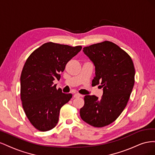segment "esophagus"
<instances>
[{
	"instance_id": "obj_1",
	"label": "esophagus",
	"mask_w": 155,
	"mask_h": 155,
	"mask_svg": "<svg viewBox=\"0 0 155 155\" xmlns=\"http://www.w3.org/2000/svg\"><path fill=\"white\" fill-rule=\"evenodd\" d=\"M80 96H82L81 94H75L74 95V97H79Z\"/></svg>"
}]
</instances>
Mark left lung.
Instances as JSON below:
<instances>
[{
	"mask_svg": "<svg viewBox=\"0 0 155 155\" xmlns=\"http://www.w3.org/2000/svg\"><path fill=\"white\" fill-rule=\"evenodd\" d=\"M83 51L95 65L92 85L101 83L104 94L100 99L84 97L80 116L88 124L103 127L114 122L127 104L134 84V64L125 51L110 41L86 46Z\"/></svg>",
	"mask_w": 155,
	"mask_h": 155,
	"instance_id": "obj_1",
	"label": "left lung"
}]
</instances>
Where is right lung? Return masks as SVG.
Here are the masks:
<instances>
[{
	"mask_svg": "<svg viewBox=\"0 0 155 155\" xmlns=\"http://www.w3.org/2000/svg\"><path fill=\"white\" fill-rule=\"evenodd\" d=\"M82 48L48 42L35 50L26 59L21 75V100L31 124L40 131L57 125L60 109L71 99V94L56 88L66 64Z\"/></svg>",
	"mask_w": 155,
	"mask_h": 155,
	"instance_id": "add662e5",
	"label": "right lung"
}]
</instances>
